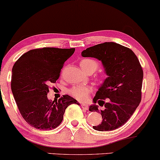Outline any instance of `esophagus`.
Masks as SVG:
<instances>
[{"label": "esophagus", "instance_id": "34e87169", "mask_svg": "<svg viewBox=\"0 0 160 160\" xmlns=\"http://www.w3.org/2000/svg\"><path fill=\"white\" fill-rule=\"evenodd\" d=\"M81 107L82 108L84 109H88V106L87 104H86V103H81Z\"/></svg>", "mask_w": 160, "mask_h": 160}]
</instances>
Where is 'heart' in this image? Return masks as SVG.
<instances>
[{
	"instance_id": "b5f03b06",
	"label": "heart",
	"mask_w": 160,
	"mask_h": 160,
	"mask_svg": "<svg viewBox=\"0 0 160 160\" xmlns=\"http://www.w3.org/2000/svg\"><path fill=\"white\" fill-rule=\"evenodd\" d=\"M98 62L93 59H83L80 62V67L86 73H93L98 68ZM92 88L87 86H74L69 89V94L78 101H85L92 93Z\"/></svg>"
}]
</instances>
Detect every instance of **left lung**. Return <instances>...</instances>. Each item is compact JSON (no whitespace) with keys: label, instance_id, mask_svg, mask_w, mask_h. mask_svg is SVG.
I'll list each match as a JSON object with an SVG mask.
<instances>
[{"label":"left lung","instance_id":"left-lung-1","mask_svg":"<svg viewBox=\"0 0 160 160\" xmlns=\"http://www.w3.org/2000/svg\"><path fill=\"white\" fill-rule=\"evenodd\" d=\"M83 57L101 60L108 78L100 86L93 98L104 109L92 105L89 111L101 112L103 121L93 126L98 131H110L124 125L133 114L142 99L143 70L131 49L115 42H104L88 48ZM107 102H105V101Z\"/></svg>","mask_w":160,"mask_h":160}]
</instances>
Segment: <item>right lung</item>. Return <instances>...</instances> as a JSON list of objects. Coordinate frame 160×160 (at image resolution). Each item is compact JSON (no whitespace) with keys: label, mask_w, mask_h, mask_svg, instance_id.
<instances>
[{"label":"right lung","mask_w":160,"mask_h":160,"mask_svg":"<svg viewBox=\"0 0 160 160\" xmlns=\"http://www.w3.org/2000/svg\"><path fill=\"white\" fill-rule=\"evenodd\" d=\"M75 48H42L21 56L12 68L11 88L23 118L32 128L49 130L62 122L65 109L78 101L68 95L48 99L51 83L58 80L65 62Z\"/></svg>","instance_id":"1"}]
</instances>
